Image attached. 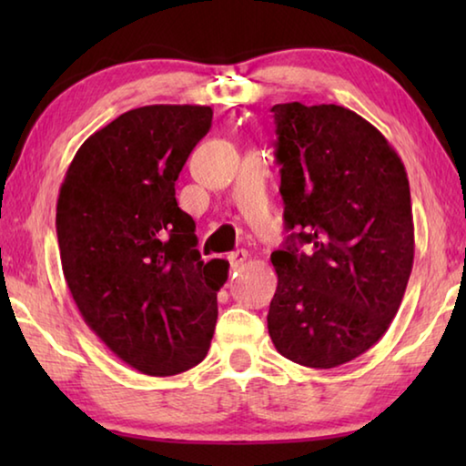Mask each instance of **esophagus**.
Masks as SVG:
<instances>
[{"instance_id":"34e87169","label":"esophagus","mask_w":466,"mask_h":466,"mask_svg":"<svg viewBox=\"0 0 466 466\" xmlns=\"http://www.w3.org/2000/svg\"><path fill=\"white\" fill-rule=\"evenodd\" d=\"M247 258H248V252L244 248H238V250H234V252H230V255H228V261H230L232 269H240V267L247 263Z\"/></svg>"}]
</instances>
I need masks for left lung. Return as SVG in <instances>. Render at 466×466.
Returning a JSON list of instances; mask_svg holds the SVG:
<instances>
[{"instance_id":"8db88e82","label":"left lung","mask_w":466,"mask_h":466,"mask_svg":"<svg viewBox=\"0 0 466 466\" xmlns=\"http://www.w3.org/2000/svg\"><path fill=\"white\" fill-rule=\"evenodd\" d=\"M271 113L291 234L271 255L267 327L283 358L337 368L389 330L405 296L415 252L407 172L350 108L288 102Z\"/></svg>"}]
</instances>
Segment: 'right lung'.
I'll return each instance as SVG.
<instances>
[{
	"mask_svg": "<svg viewBox=\"0 0 466 466\" xmlns=\"http://www.w3.org/2000/svg\"><path fill=\"white\" fill-rule=\"evenodd\" d=\"M214 110L133 108L77 149L57 199L63 275L77 310L116 358L147 376L199 364L228 263H203L175 183Z\"/></svg>",
	"mask_w": 466,
	"mask_h": 466,
	"instance_id": "1",
	"label": "right lung"
}]
</instances>
